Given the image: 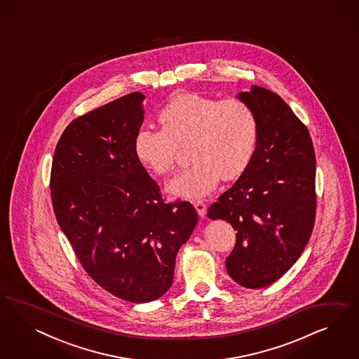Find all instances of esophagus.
<instances>
[{
  "label": "esophagus",
  "instance_id": "1",
  "mask_svg": "<svg viewBox=\"0 0 359 359\" xmlns=\"http://www.w3.org/2000/svg\"><path fill=\"white\" fill-rule=\"evenodd\" d=\"M194 205H195L196 210H197V213H198L200 217H204V216L207 215V204H205V203H203V201H196Z\"/></svg>",
  "mask_w": 359,
  "mask_h": 359
}]
</instances>
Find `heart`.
I'll list each match as a JSON object with an SVG mask.
<instances>
[{
    "label": "heart",
    "mask_w": 359,
    "mask_h": 359,
    "mask_svg": "<svg viewBox=\"0 0 359 359\" xmlns=\"http://www.w3.org/2000/svg\"><path fill=\"white\" fill-rule=\"evenodd\" d=\"M162 130L143 126L135 133L137 159L154 174L172 171L177 147L188 146L194 163L167 183L171 195L207 197L219 179L233 180L249 167L258 141L254 110L238 98L217 100L195 93L171 98L158 116Z\"/></svg>",
    "instance_id": "b5f03b06"
}]
</instances>
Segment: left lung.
I'll use <instances>...</instances> for the list:
<instances>
[{
  "mask_svg": "<svg viewBox=\"0 0 359 359\" xmlns=\"http://www.w3.org/2000/svg\"><path fill=\"white\" fill-rule=\"evenodd\" d=\"M237 97L258 122L249 167L208 210L237 230L226 258L230 278L262 288L282 278L304 251L316 217V156L304 123L280 96L251 86Z\"/></svg>",
  "mask_w": 359,
  "mask_h": 359,
  "instance_id": "obj_1",
  "label": "left lung"
}]
</instances>
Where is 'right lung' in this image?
<instances>
[{
	"label": "right lung",
	"mask_w": 359,
	"mask_h": 359,
	"mask_svg": "<svg viewBox=\"0 0 359 359\" xmlns=\"http://www.w3.org/2000/svg\"><path fill=\"white\" fill-rule=\"evenodd\" d=\"M144 95L133 92L72 121L55 149L51 198L56 221L88 275L131 303L163 296L197 213L165 204L134 152Z\"/></svg>",
	"instance_id": "add662e5"
}]
</instances>
